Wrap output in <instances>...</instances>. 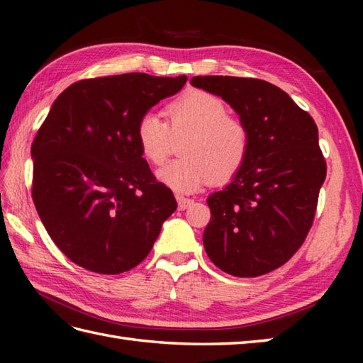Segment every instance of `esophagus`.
<instances>
[{"instance_id":"esophagus-1","label":"esophagus","mask_w":363,"mask_h":363,"mask_svg":"<svg viewBox=\"0 0 363 363\" xmlns=\"http://www.w3.org/2000/svg\"><path fill=\"white\" fill-rule=\"evenodd\" d=\"M176 199H177V207H179L181 211H186L187 207H190L191 204H194V199L186 198V196H181V195H177Z\"/></svg>"}]
</instances>
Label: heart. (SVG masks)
<instances>
[{
    "label": "heart",
    "instance_id": "obj_1",
    "mask_svg": "<svg viewBox=\"0 0 363 363\" xmlns=\"http://www.w3.org/2000/svg\"><path fill=\"white\" fill-rule=\"evenodd\" d=\"M168 123L146 112L137 123V143L143 157L162 164L173 137L187 135L182 159L160 167L157 179L179 194H194L212 179L226 182L240 172L250 152L251 134L246 123L228 115V106L204 90L187 91L168 106Z\"/></svg>",
    "mask_w": 363,
    "mask_h": 363
}]
</instances>
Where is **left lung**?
Segmentation results:
<instances>
[{
    "label": "left lung",
    "instance_id": "1",
    "mask_svg": "<svg viewBox=\"0 0 363 363\" xmlns=\"http://www.w3.org/2000/svg\"><path fill=\"white\" fill-rule=\"evenodd\" d=\"M190 84L221 96L246 123L250 152L228 186L207 198L203 242L223 272L256 277L284 265L312 228L326 162L313 118L279 87L234 76Z\"/></svg>",
    "mask_w": 363,
    "mask_h": 363
}]
</instances>
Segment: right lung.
Here are the masks:
<instances>
[{"instance_id":"right-lung-1","label":"right lung","mask_w":363,"mask_h":363,"mask_svg":"<svg viewBox=\"0 0 363 363\" xmlns=\"http://www.w3.org/2000/svg\"><path fill=\"white\" fill-rule=\"evenodd\" d=\"M187 76L126 73L72 84L30 146L33 199L46 233L76 265L118 274L148 256L177 203L137 143V123Z\"/></svg>"}]
</instances>
